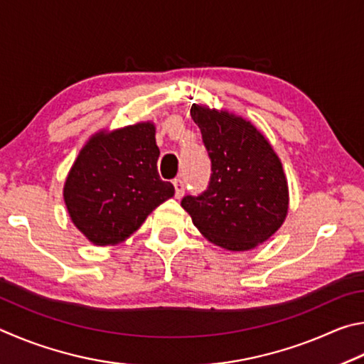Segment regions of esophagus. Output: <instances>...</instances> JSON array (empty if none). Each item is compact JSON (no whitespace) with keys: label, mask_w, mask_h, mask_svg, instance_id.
Masks as SVG:
<instances>
[{"label":"esophagus","mask_w":364,"mask_h":364,"mask_svg":"<svg viewBox=\"0 0 364 364\" xmlns=\"http://www.w3.org/2000/svg\"><path fill=\"white\" fill-rule=\"evenodd\" d=\"M174 188H176V198L181 200L183 196V192H186V186H183V182L181 181V178H174Z\"/></svg>","instance_id":"34e87169"}]
</instances>
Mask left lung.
I'll list each match as a JSON object with an SVG mask.
<instances>
[{"mask_svg":"<svg viewBox=\"0 0 364 364\" xmlns=\"http://www.w3.org/2000/svg\"><path fill=\"white\" fill-rule=\"evenodd\" d=\"M190 114L201 131L213 174L205 192L183 196L181 206L213 245L233 252L254 250L288 215L283 164L251 121L198 104Z\"/></svg>","mask_w":364,"mask_h":364,"instance_id":"8db88e82","label":"left lung"}]
</instances>
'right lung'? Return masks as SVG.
I'll use <instances>...</instances> for the list:
<instances>
[{"instance_id":"add662e5","label":"right lung","mask_w":364,"mask_h":364,"mask_svg":"<svg viewBox=\"0 0 364 364\" xmlns=\"http://www.w3.org/2000/svg\"><path fill=\"white\" fill-rule=\"evenodd\" d=\"M155 124L142 121L89 137L63 183L73 225L97 246L131 237L153 209L174 196L159 178Z\"/></svg>"}]
</instances>
